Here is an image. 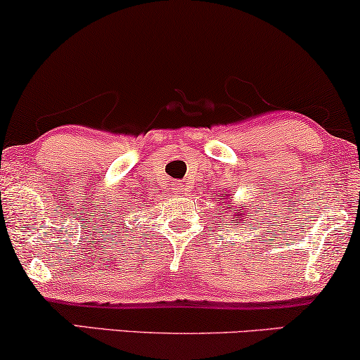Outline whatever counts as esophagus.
I'll list each match as a JSON object with an SVG mask.
<instances>
[{
  "label": "esophagus",
  "mask_w": 360,
  "mask_h": 360,
  "mask_svg": "<svg viewBox=\"0 0 360 360\" xmlns=\"http://www.w3.org/2000/svg\"><path fill=\"white\" fill-rule=\"evenodd\" d=\"M172 192L175 193V195H181V193L185 192V185L184 184H173Z\"/></svg>",
  "instance_id": "obj_1"
}]
</instances>
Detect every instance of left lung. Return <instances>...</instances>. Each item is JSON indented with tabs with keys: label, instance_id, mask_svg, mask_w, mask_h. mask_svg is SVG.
Returning a JSON list of instances; mask_svg holds the SVG:
<instances>
[{
	"label": "left lung",
	"instance_id": "obj_1",
	"mask_svg": "<svg viewBox=\"0 0 360 360\" xmlns=\"http://www.w3.org/2000/svg\"><path fill=\"white\" fill-rule=\"evenodd\" d=\"M221 197H225V198H227V192H224V193H221ZM221 205H224V207H221V208H225V210H227V214H230V203H227V202L224 200V198H221ZM240 211L243 212L242 214H240ZM243 212H247V210H243L242 207H237V210H233V212H232V214H233V220H230V221H232V224H237V225L240 224L242 217L245 215V214H243ZM245 217H247V215H245ZM235 219H237L238 221L235 222Z\"/></svg>",
	"mask_w": 360,
	"mask_h": 360
}]
</instances>
